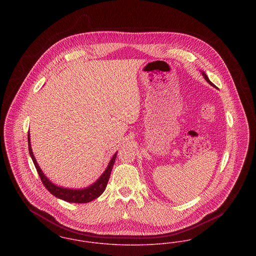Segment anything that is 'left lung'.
<instances>
[{"label": "left lung", "instance_id": "obj_1", "mask_svg": "<svg viewBox=\"0 0 256 256\" xmlns=\"http://www.w3.org/2000/svg\"><path fill=\"white\" fill-rule=\"evenodd\" d=\"M203 76H204V78H206V82H208L210 86H214V84H212V82H210V80L208 78V76H206V74L204 72H203Z\"/></svg>", "mask_w": 256, "mask_h": 256}]
</instances>
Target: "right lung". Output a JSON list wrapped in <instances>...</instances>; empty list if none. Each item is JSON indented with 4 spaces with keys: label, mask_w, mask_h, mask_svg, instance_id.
I'll use <instances>...</instances> for the list:
<instances>
[{
    "label": "right lung",
    "mask_w": 256,
    "mask_h": 256,
    "mask_svg": "<svg viewBox=\"0 0 256 256\" xmlns=\"http://www.w3.org/2000/svg\"><path fill=\"white\" fill-rule=\"evenodd\" d=\"M28 148H29V152L31 155V158L34 162V167L36 169V172H38L44 188H46L55 197L62 199L68 203L84 204V203L91 202L92 200L98 198L106 188L108 182L110 180V176L112 174V170L114 164L116 162V154L112 156V160L110 161V163L108 165V168L104 172V174L100 176V178L95 184L90 186L89 188H84V189H68V188L56 186L44 174L42 170H40V168L38 167V165L34 159V154H33L32 148H31L29 134H28Z\"/></svg>",
    "instance_id": "right-lung-1"
}]
</instances>
